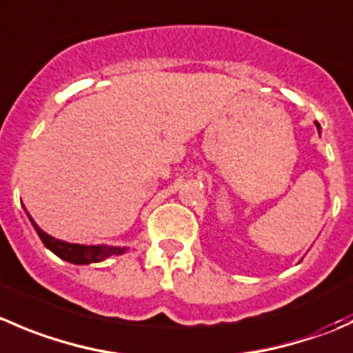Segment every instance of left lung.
Here are the masks:
<instances>
[{
    "instance_id": "left-lung-1",
    "label": "left lung",
    "mask_w": 353,
    "mask_h": 353,
    "mask_svg": "<svg viewBox=\"0 0 353 353\" xmlns=\"http://www.w3.org/2000/svg\"><path fill=\"white\" fill-rule=\"evenodd\" d=\"M314 124H316V128H317V131H319V136H321V124H319V122H314Z\"/></svg>"
}]
</instances>
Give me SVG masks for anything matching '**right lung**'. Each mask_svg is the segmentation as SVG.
<instances>
[{
  "label": "right lung",
  "mask_w": 353,
  "mask_h": 353,
  "mask_svg": "<svg viewBox=\"0 0 353 353\" xmlns=\"http://www.w3.org/2000/svg\"><path fill=\"white\" fill-rule=\"evenodd\" d=\"M26 210V207H23ZM27 217H29L30 224L36 229L37 236L41 238V241L44 243L50 252H53L54 255L60 256L65 262L75 263V265H88V263L94 262H103L105 259L114 255H122V253L128 252V246H108V245H79V243H68L61 241V239L53 238L51 234L44 232L39 225L36 224L32 217L29 215V212L26 210Z\"/></svg>",
  "instance_id": "right-lung-1"
}]
</instances>
